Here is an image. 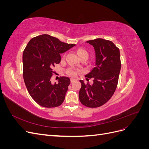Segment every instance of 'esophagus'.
<instances>
[{"mask_svg": "<svg viewBox=\"0 0 149 149\" xmlns=\"http://www.w3.org/2000/svg\"><path fill=\"white\" fill-rule=\"evenodd\" d=\"M74 80H75V79H74V78H71V79H70L71 83H73Z\"/></svg>", "mask_w": 149, "mask_h": 149, "instance_id": "esophagus-1", "label": "esophagus"}]
</instances>
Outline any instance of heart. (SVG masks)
<instances>
[{
	"label": "heart",
	"instance_id": "b5f03b06",
	"mask_svg": "<svg viewBox=\"0 0 149 149\" xmlns=\"http://www.w3.org/2000/svg\"><path fill=\"white\" fill-rule=\"evenodd\" d=\"M77 53H78V55L79 56V57L84 56V57H86V58H88V53L84 49H78V52H77ZM76 73H77V72H76V70H70L68 71V73L70 75H71V76H75L76 74Z\"/></svg>",
	"mask_w": 149,
	"mask_h": 149
}]
</instances>
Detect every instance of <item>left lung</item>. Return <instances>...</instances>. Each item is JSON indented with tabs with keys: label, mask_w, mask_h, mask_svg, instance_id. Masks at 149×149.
Masks as SVG:
<instances>
[{
	"label": "left lung",
	"mask_w": 149,
	"mask_h": 149,
	"mask_svg": "<svg viewBox=\"0 0 149 149\" xmlns=\"http://www.w3.org/2000/svg\"><path fill=\"white\" fill-rule=\"evenodd\" d=\"M86 42L91 45L95 51L94 67L85 75L93 78V83L85 84L83 80H79L81 87L79 99L85 106L97 107L109 101L116 89L121 68L120 52L109 40L96 38Z\"/></svg>",
	"instance_id": "1"
}]
</instances>
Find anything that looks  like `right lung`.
I'll return each instance as SVG.
<instances>
[{"instance_id": "1", "label": "right lung", "mask_w": 149, "mask_h": 149, "mask_svg": "<svg viewBox=\"0 0 149 149\" xmlns=\"http://www.w3.org/2000/svg\"><path fill=\"white\" fill-rule=\"evenodd\" d=\"M75 45L47 34L34 37L28 43L22 56L23 76L29 93L39 105L55 107L64 101L70 79L63 76L57 84H52V69L60 63L61 54Z\"/></svg>"}]
</instances>
